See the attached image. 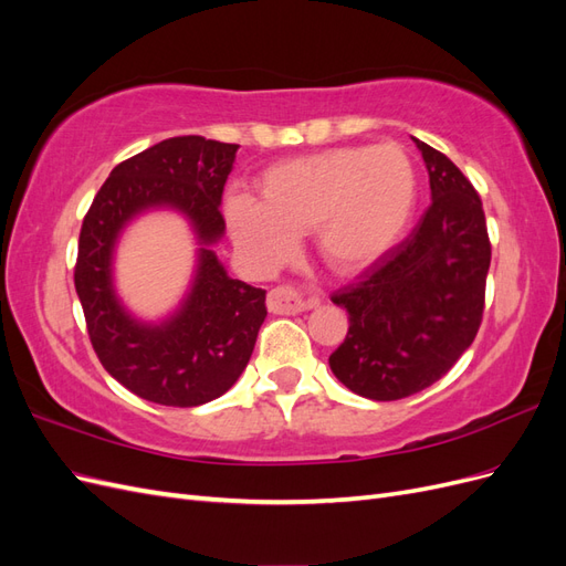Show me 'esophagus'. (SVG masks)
<instances>
[{"mask_svg":"<svg viewBox=\"0 0 566 566\" xmlns=\"http://www.w3.org/2000/svg\"><path fill=\"white\" fill-rule=\"evenodd\" d=\"M316 304L318 302L314 297H302L293 285L273 287L266 297V306L271 314H300L306 310H314Z\"/></svg>","mask_w":566,"mask_h":566,"instance_id":"1","label":"esophagus"}]
</instances>
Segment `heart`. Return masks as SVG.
I'll list each match as a JSON object with an SVG mask.
<instances>
[{
  "mask_svg": "<svg viewBox=\"0 0 566 566\" xmlns=\"http://www.w3.org/2000/svg\"><path fill=\"white\" fill-rule=\"evenodd\" d=\"M416 202V167L401 146H339L271 165L260 198L229 196L227 224L256 266H279L314 231L323 264L354 276L401 243Z\"/></svg>",
  "mask_w": 566,
  "mask_h": 566,
  "instance_id": "b5f03b06",
  "label": "heart"
}]
</instances>
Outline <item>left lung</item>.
Masks as SVG:
<instances>
[{"instance_id":"1","label":"left lung","mask_w":566,"mask_h":566,"mask_svg":"<svg viewBox=\"0 0 566 566\" xmlns=\"http://www.w3.org/2000/svg\"><path fill=\"white\" fill-rule=\"evenodd\" d=\"M413 142L432 205L401 245L333 295L349 331L328 358L331 370L373 401H397L443 378L484 314L491 243L482 200L443 153Z\"/></svg>"}]
</instances>
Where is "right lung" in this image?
<instances>
[{"label": "right lung", "instance_id": "obj_1", "mask_svg": "<svg viewBox=\"0 0 566 566\" xmlns=\"http://www.w3.org/2000/svg\"><path fill=\"white\" fill-rule=\"evenodd\" d=\"M235 144L175 136L119 163L82 221L75 290L98 361L153 403L191 408L229 391L245 370L266 318V290L231 279L214 245L227 224L221 193ZM181 213L197 235V269L178 310L163 322L134 317L114 290V248L136 217Z\"/></svg>", "mask_w": 566, "mask_h": 566}]
</instances>
